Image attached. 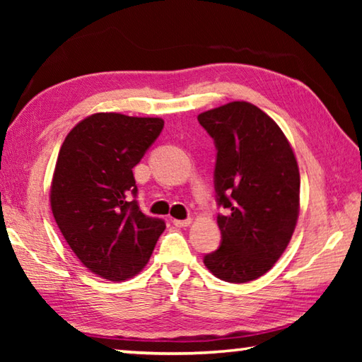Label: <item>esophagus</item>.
Returning <instances> with one entry per match:
<instances>
[{"mask_svg":"<svg viewBox=\"0 0 362 362\" xmlns=\"http://www.w3.org/2000/svg\"><path fill=\"white\" fill-rule=\"evenodd\" d=\"M189 223H192V218H185V220H174V225L177 226V228H185V226H188Z\"/></svg>","mask_w":362,"mask_h":362,"instance_id":"obj_1","label":"esophagus"}]
</instances>
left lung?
Returning <instances> with one entry per match:
<instances>
[{"mask_svg": "<svg viewBox=\"0 0 362 362\" xmlns=\"http://www.w3.org/2000/svg\"><path fill=\"white\" fill-rule=\"evenodd\" d=\"M217 150L214 187L220 247L204 255L226 283L265 274L289 244L300 209L297 159L283 131L249 102H230L198 116Z\"/></svg>", "mask_w": 362, "mask_h": 362, "instance_id": "1", "label": "left lung"}]
</instances>
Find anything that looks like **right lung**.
I'll return each mask as SVG.
<instances>
[{"instance_id": "1", "label": "right lung", "mask_w": 362, "mask_h": 362, "mask_svg": "<svg viewBox=\"0 0 362 362\" xmlns=\"http://www.w3.org/2000/svg\"><path fill=\"white\" fill-rule=\"evenodd\" d=\"M163 127L161 118L95 113L60 146L51 209L65 241L97 276H136L166 228L163 218L140 211L132 174Z\"/></svg>"}]
</instances>
